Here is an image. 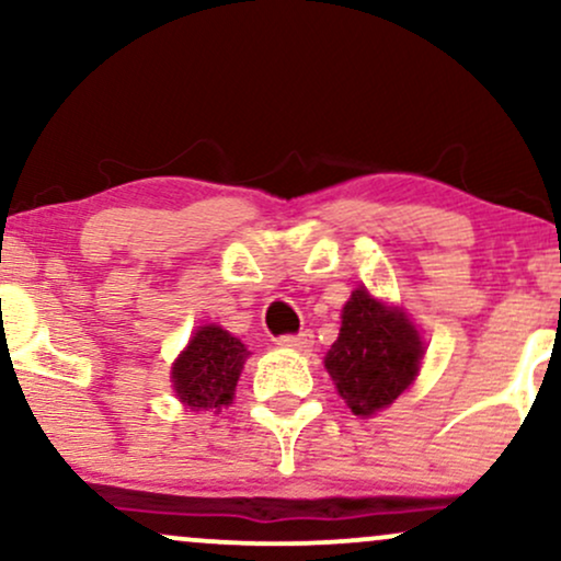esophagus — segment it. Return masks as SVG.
Masks as SVG:
<instances>
[{
  "label": "esophagus",
  "instance_id": "1",
  "mask_svg": "<svg viewBox=\"0 0 561 561\" xmlns=\"http://www.w3.org/2000/svg\"><path fill=\"white\" fill-rule=\"evenodd\" d=\"M282 347H289V351H308L313 345V334L311 332H300V334H285V337L276 340Z\"/></svg>",
  "mask_w": 561,
  "mask_h": 561
}]
</instances>
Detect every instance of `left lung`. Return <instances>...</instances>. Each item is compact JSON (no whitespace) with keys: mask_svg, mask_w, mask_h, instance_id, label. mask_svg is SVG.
Wrapping results in <instances>:
<instances>
[{"mask_svg":"<svg viewBox=\"0 0 561 561\" xmlns=\"http://www.w3.org/2000/svg\"><path fill=\"white\" fill-rule=\"evenodd\" d=\"M422 337L401 308L353 289L343 308V327L324 366L353 414L388 409L420 375Z\"/></svg>","mask_w":561,"mask_h":561,"instance_id":"left-lung-1","label":"left lung"}]
</instances>
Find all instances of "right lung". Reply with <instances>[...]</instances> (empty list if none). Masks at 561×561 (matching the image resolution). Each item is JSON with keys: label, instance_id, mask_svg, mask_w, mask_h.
I'll return each mask as SVG.
<instances>
[{"label": "right lung", "instance_id": "1", "mask_svg": "<svg viewBox=\"0 0 561 561\" xmlns=\"http://www.w3.org/2000/svg\"><path fill=\"white\" fill-rule=\"evenodd\" d=\"M248 356L250 351L244 343L231 337L227 330L216 324L199 327L171 369L179 401L192 411L229 405Z\"/></svg>", "mask_w": 561, "mask_h": 561}]
</instances>
